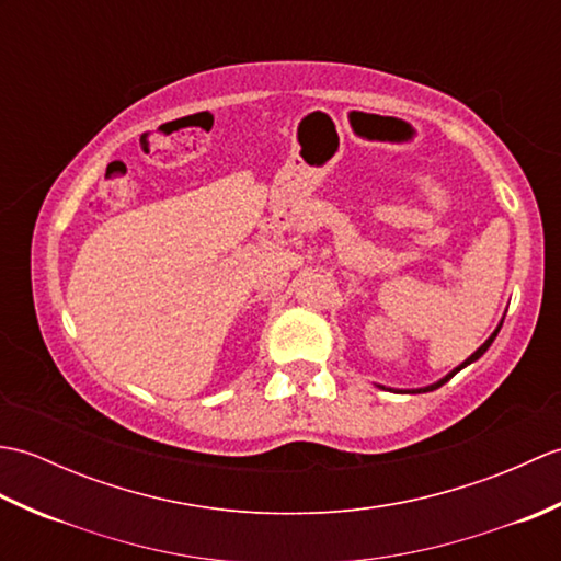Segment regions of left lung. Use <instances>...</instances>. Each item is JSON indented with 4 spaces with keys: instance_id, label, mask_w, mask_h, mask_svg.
<instances>
[{
    "instance_id": "1",
    "label": "left lung",
    "mask_w": 561,
    "mask_h": 561,
    "mask_svg": "<svg viewBox=\"0 0 561 561\" xmlns=\"http://www.w3.org/2000/svg\"><path fill=\"white\" fill-rule=\"evenodd\" d=\"M502 323H504V320H499V325H496V330L492 332V335L490 337H486L482 344H480V347L478 350H474L470 356H468V359H465L462 364H458L456 368H453V371H448L444 378H438L436 380V383H428V386H424V388H410V390H398V392H428V390H436V388H440V386H444V383H448V380L453 378V376H456L458 371H462V368L465 366H470V364H474V362H478L480 359V356L486 352V350H490L492 347V342L496 340V335H499V330H502Z\"/></svg>"
}]
</instances>
